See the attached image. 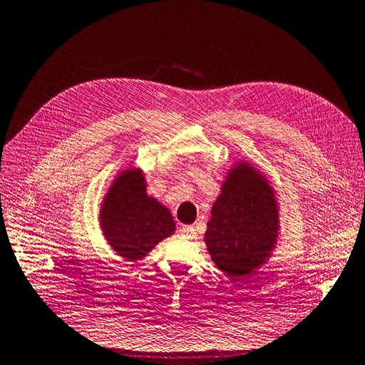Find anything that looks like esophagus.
Instances as JSON below:
<instances>
[{
  "mask_svg": "<svg viewBox=\"0 0 365 365\" xmlns=\"http://www.w3.org/2000/svg\"><path fill=\"white\" fill-rule=\"evenodd\" d=\"M181 235L192 240V238L197 237V229H195V226H182L181 227Z\"/></svg>",
  "mask_w": 365,
  "mask_h": 365,
  "instance_id": "34e87169",
  "label": "esophagus"
}]
</instances>
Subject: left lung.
Wrapping results in <instances>:
<instances>
[{"mask_svg": "<svg viewBox=\"0 0 365 365\" xmlns=\"http://www.w3.org/2000/svg\"><path fill=\"white\" fill-rule=\"evenodd\" d=\"M204 234L207 251L229 275H246L271 255L279 234V207L266 178L237 164L221 185Z\"/></svg>", "mask_w": 365, "mask_h": 365, "instance_id": "left-lung-1", "label": "left lung"}]
</instances>
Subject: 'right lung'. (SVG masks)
<instances>
[{"label": "right lung", "instance_id": "right-lung-1", "mask_svg": "<svg viewBox=\"0 0 365 365\" xmlns=\"http://www.w3.org/2000/svg\"><path fill=\"white\" fill-rule=\"evenodd\" d=\"M106 242L123 260L136 262L161 240L175 232V221L165 206L148 197L140 170H123L106 193L101 210Z\"/></svg>", "mask_w": 365, "mask_h": 365}]
</instances>
